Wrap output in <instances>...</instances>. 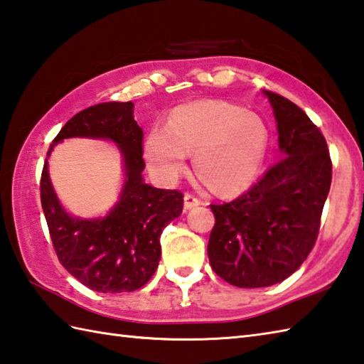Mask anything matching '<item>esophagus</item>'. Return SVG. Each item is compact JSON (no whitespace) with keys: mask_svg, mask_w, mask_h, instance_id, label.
I'll use <instances>...</instances> for the list:
<instances>
[{"mask_svg":"<svg viewBox=\"0 0 364 364\" xmlns=\"http://www.w3.org/2000/svg\"><path fill=\"white\" fill-rule=\"evenodd\" d=\"M198 205H202V200L197 198L196 196L192 194L184 196V210H192V208H196Z\"/></svg>","mask_w":364,"mask_h":364,"instance_id":"34e87169","label":"esophagus"}]
</instances>
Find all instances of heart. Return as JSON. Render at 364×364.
<instances>
[{"mask_svg":"<svg viewBox=\"0 0 364 364\" xmlns=\"http://www.w3.org/2000/svg\"><path fill=\"white\" fill-rule=\"evenodd\" d=\"M269 145V129L258 114L225 102L176 107L168 127H154L145 142L153 173L172 181L196 153V168L222 196L239 194L258 176Z\"/></svg>","mask_w":364,"mask_h":364,"instance_id":"heart-1","label":"heart"}]
</instances>
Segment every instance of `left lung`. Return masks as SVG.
<instances>
[{
	"instance_id": "8db88e82",
	"label": "left lung",
	"mask_w": 364,
	"mask_h": 364,
	"mask_svg": "<svg viewBox=\"0 0 364 364\" xmlns=\"http://www.w3.org/2000/svg\"><path fill=\"white\" fill-rule=\"evenodd\" d=\"M272 105L282 158L241 197L210 205L211 267L237 288L283 282L313 250L331 184L326 137L297 105L264 90Z\"/></svg>"
}]
</instances>
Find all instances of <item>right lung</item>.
Segmentation results:
<instances>
[{
  "mask_svg": "<svg viewBox=\"0 0 364 364\" xmlns=\"http://www.w3.org/2000/svg\"><path fill=\"white\" fill-rule=\"evenodd\" d=\"M131 102L90 106L68 120L53 146L68 137L109 139L119 145L127 180L120 200L103 219L68 215L54 194L48 162L41 178V202L50 237L68 274L98 292H131L150 280L161 259L159 237L183 211L180 191L145 184L142 128L133 117Z\"/></svg>",
  "mask_w": 364,
  "mask_h": 364,
  "instance_id": "add662e5",
  "label": "right lung"
}]
</instances>
